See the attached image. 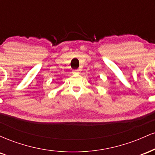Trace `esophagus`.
I'll list each match as a JSON object with an SVG mask.
<instances>
[{
  "label": "esophagus",
  "mask_w": 155,
  "mask_h": 155,
  "mask_svg": "<svg viewBox=\"0 0 155 155\" xmlns=\"http://www.w3.org/2000/svg\"><path fill=\"white\" fill-rule=\"evenodd\" d=\"M73 73H74V74H79V69L74 70V71H73Z\"/></svg>",
  "instance_id": "34e87169"
}]
</instances>
